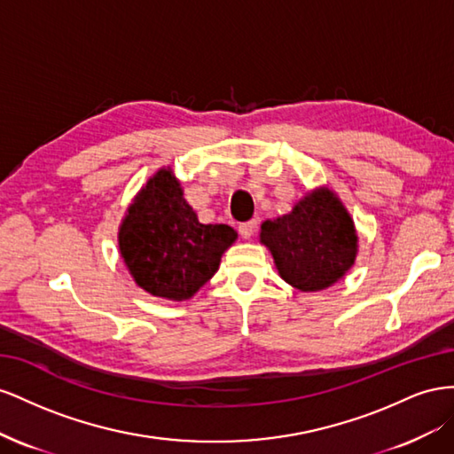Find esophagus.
I'll return each instance as SVG.
<instances>
[{
	"label": "esophagus",
	"instance_id": "34e87169",
	"mask_svg": "<svg viewBox=\"0 0 454 454\" xmlns=\"http://www.w3.org/2000/svg\"><path fill=\"white\" fill-rule=\"evenodd\" d=\"M256 230V220H247V223L239 224V234L243 239H251Z\"/></svg>",
	"mask_w": 454,
	"mask_h": 454
}]
</instances>
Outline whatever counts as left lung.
Segmentation results:
<instances>
[{
    "label": "left lung",
    "mask_w": 454,
    "mask_h": 454,
    "mask_svg": "<svg viewBox=\"0 0 454 454\" xmlns=\"http://www.w3.org/2000/svg\"><path fill=\"white\" fill-rule=\"evenodd\" d=\"M258 238L274 256L281 279L302 293L340 281L359 247L354 218L327 186L309 190L291 213L264 220Z\"/></svg>",
    "instance_id": "1"
}]
</instances>
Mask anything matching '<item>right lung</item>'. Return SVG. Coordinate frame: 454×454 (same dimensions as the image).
Segmentation results:
<instances>
[{"mask_svg": "<svg viewBox=\"0 0 454 454\" xmlns=\"http://www.w3.org/2000/svg\"><path fill=\"white\" fill-rule=\"evenodd\" d=\"M238 239L228 224H201L171 167L138 190L118 231L120 254L140 289L167 301H188L209 281Z\"/></svg>", "mask_w": 454, "mask_h": 454, "instance_id": "obj_1", "label": "right lung"}]
</instances>
